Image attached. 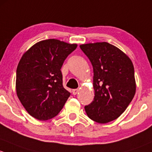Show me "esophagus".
Wrapping results in <instances>:
<instances>
[{
	"label": "esophagus",
	"instance_id": "obj_1",
	"mask_svg": "<svg viewBox=\"0 0 152 152\" xmlns=\"http://www.w3.org/2000/svg\"><path fill=\"white\" fill-rule=\"evenodd\" d=\"M78 91H79V90H78V89H73V90H72V94L74 95H76L78 93Z\"/></svg>",
	"mask_w": 152,
	"mask_h": 152
}]
</instances>
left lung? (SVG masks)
Returning <instances> with one entry per match:
<instances>
[{"label": "left lung", "instance_id": "8db88e82", "mask_svg": "<svg viewBox=\"0 0 152 152\" xmlns=\"http://www.w3.org/2000/svg\"><path fill=\"white\" fill-rule=\"evenodd\" d=\"M93 66L94 98L85 106L88 116L99 124L116 119L133 99L136 85L130 58L107 42L81 45Z\"/></svg>", "mask_w": 152, "mask_h": 152}]
</instances>
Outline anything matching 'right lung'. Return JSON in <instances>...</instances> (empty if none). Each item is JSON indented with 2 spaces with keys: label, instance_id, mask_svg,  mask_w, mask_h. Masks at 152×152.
<instances>
[{
  "label": "right lung",
  "instance_id": "1",
  "mask_svg": "<svg viewBox=\"0 0 152 152\" xmlns=\"http://www.w3.org/2000/svg\"><path fill=\"white\" fill-rule=\"evenodd\" d=\"M77 46L50 39L37 42L22 56L17 68V94L31 116L45 121L63 108L70 93L63 86L61 69Z\"/></svg>",
  "mask_w": 152,
  "mask_h": 152
}]
</instances>
